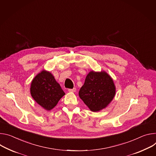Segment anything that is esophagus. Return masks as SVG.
Masks as SVG:
<instances>
[{"mask_svg": "<svg viewBox=\"0 0 156 156\" xmlns=\"http://www.w3.org/2000/svg\"><path fill=\"white\" fill-rule=\"evenodd\" d=\"M68 91H69V92H75L76 91V88H74V89H68Z\"/></svg>", "mask_w": 156, "mask_h": 156, "instance_id": "esophagus-1", "label": "esophagus"}]
</instances>
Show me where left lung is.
<instances>
[{"label": "left lung", "mask_w": 156, "mask_h": 156, "mask_svg": "<svg viewBox=\"0 0 156 156\" xmlns=\"http://www.w3.org/2000/svg\"><path fill=\"white\" fill-rule=\"evenodd\" d=\"M116 88L112 78L105 71H90L86 76L79 95L94 112L106 108L113 99Z\"/></svg>", "instance_id": "obj_1"}]
</instances>
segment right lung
Segmentation results:
<instances>
[{"label": "right lung", "mask_w": 156, "mask_h": 156, "mask_svg": "<svg viewBox=\"0 0 156 156\" xmlns=\"http://www.w3.org/2000/svg\"><path fill=\"white\" fill-rule=\"evenodd\" d=\"M30 93L38 104L48 111L53 109L65 95L53 74L45 70L33 79Z\"/></svg>", "instance_id": "1"}]
</instances>
